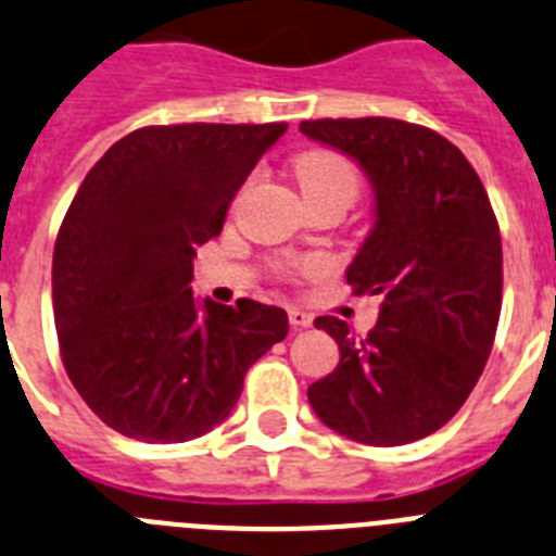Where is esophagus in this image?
Returning a JSON list of instances; mask_svg holds the SVG:
<instances>
[{"label":"esophagus","mask_w":556,"mask_h":556,"mask_svg":"<svg viewBox=\"0 0 556 556\" xmlns=\"http://www.w3.org/2000/svg\"><path fill=\"white\" fill-rule=\"evenodd\" d=\"M288 321H290V327H293V329H304V327H309V324H313V315L304 313L302 307H290L288 309Z\"/></svg>","instance_id":"1"}]
</instances>
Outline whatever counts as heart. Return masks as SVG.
<instances>
[{
	"mask_svg": "<svg viewBox=\"0 0 556 556\" xmlns=\"http://www.w3.org/2000/svg\"><path fill=\"white\" fill-rule=\"evenodd\" d=\"M299 185L307 199L313 197H357L359 174L343 154L338 152H307L296 160Z\"/></svg>",
	"mask_w": 556,
	"mask_h": 556,
	"instance_id": "heart-1",
	"label": "heart"
}]
</instances>
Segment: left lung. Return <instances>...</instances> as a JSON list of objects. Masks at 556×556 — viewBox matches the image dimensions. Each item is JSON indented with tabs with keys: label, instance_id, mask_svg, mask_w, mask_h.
<instances>
[{
	"label": "left lung",
	"instance_id": "1",
	"mask_svg": "<svg viewBox=\"0 0 556 556\" xmlns=\"http://www.w3.org/2000/svg\"><path fill=\"white\" fill-rule=\"evenodd\" d=\"M307 138L357 160L377 222L346 271L382 296L365 338L315 318L340 363L307 388L315 415L368 446H402L448 424L471 396L502 313V235L484 185L434 129L399 118H318Z\"/></svg>",
	"mask_w": 556,
	"mask_h": 556
}]
</instances>
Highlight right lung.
Listing matches in <instances>:
<instances>
[{"label": "right lung", "instance_id": "1", "mask_svg": "<svg viewBox=\"0 0 556 556\" xmlns=\"http://www.w3.org/2000/svg\"><path fill=\"white\" fill-rule=\"evenodd\" d=\"M288 124H172L124 135L60 224L52 304L85 404L143 443H182L232 413L243 377L288 334L282 307L199 304L193 257Z\"/></svg>", "mask_w": 556, "mask_h": 556}]
</instances>
